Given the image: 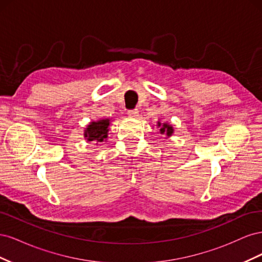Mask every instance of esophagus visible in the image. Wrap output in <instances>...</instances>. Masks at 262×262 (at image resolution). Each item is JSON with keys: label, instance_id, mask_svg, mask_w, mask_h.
Segmentation results:
<instances>
[{"label": "esophagus", "instance_id": "esophagus-1", "mask_svg": "<svg viewBox=\"0 0 262 262\" xmlns=\"http://www.w3.org/2000/svg\"><path fill=\"white\" fill-rule=\"evenodd\" d=\"M128 116L132 117V118H137L139 116V110L137 108L128 110Z\"/></svg>", "mask_w": 262, "mask_h": 262}]
</instances>
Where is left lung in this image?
Wrapping results in <instances>:
<instances>
[{"label":"left lung","mask_w":262,"mask_h":262,"mask_svg":"<svg viewBox=\"0 0 262 262\" xmlns=\"http://www.w3.org/2000/svg\"><path fill=\"white\" fill-rule=\"evenodd\" d=\"M157 125L161 128L160 131H161L162 134H166V136H167V137H170L171 134L173 133L172 126H171L170 124H168V123H161L160 121H158V122H157Z\"/></svg>","instance_id":"8db88e82"}]
</instances>
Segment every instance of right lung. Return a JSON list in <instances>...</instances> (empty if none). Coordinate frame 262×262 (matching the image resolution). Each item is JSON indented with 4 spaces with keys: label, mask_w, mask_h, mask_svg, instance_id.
Returning a JSON list of instances; mask_svg holds the SVG:
<instances>
[{
    "label": "right lung",
    "mask_w": 262,
    "mask_h": 262,
    "mask_svg": "<svg viewBox=\"0 0 262 262\" xmlns=\"http://www.w3.org/2000/svg\"><path fill=\"white\" fill-rule=\"evenodd\" d=\"M109 119H100L98 121L91 122L84 131V137L89 142H105L109 131Z\"/></svg>",
    "instance_id": "obj_1"
}]
</instances>
